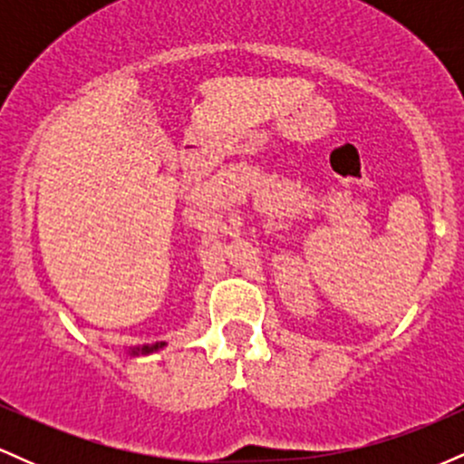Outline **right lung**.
I'll return each mask as SVG.
<instances>
[{"label":"right lung","instance_id":"right-lung-1","mask_svg":"<svg viewBox=\"0 0 464 464\" xmlns=\"http://www.w3.org/2000/svg\"><path fill=\"white\" fill-rule=\"evenodd\" d=\"M165 343H154V344H143V347H135L130 349V355H148V353H154V351L163 349Z\"/></svg>","mask_w":464,"mask_h":464}]
</instances>
